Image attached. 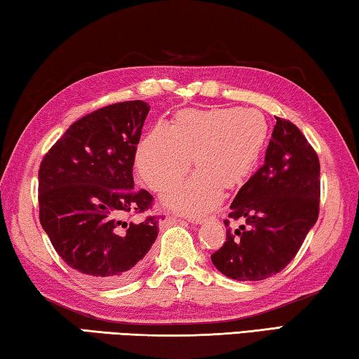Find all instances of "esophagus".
Listing matches in <instances>:
<instances>
[{"label":"esophagus","mask_w":359,"mask_h":359,"mask_svg":"<svg viewBox=\"0 0 359 359\" xmlns=\"http://www.w3.org/2000/svg\"><path fill=\"white\" fill-rule=\"evenodd\" d=\"M168 222H175V217H168ZM188 222L193 223V224H199L203 222V218H190Z\"/></svg>","instance_id":"1"}]
</instances>
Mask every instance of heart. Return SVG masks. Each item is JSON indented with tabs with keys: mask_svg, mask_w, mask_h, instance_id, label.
I'll return each mask as SVG.
<instances>
[{
	"mask_svg": "<svg viewBox=\"0 0 359 359\" xmlns=\"http://www.w3.org/2000/svg\"><path fill=\"white\" fill-rule=\"evenodd\" d=\"M267 135L263 115L253 109H187L172 126L158 123L139 144L136 165L154 190H166L188 172L190 179L174 187L165 203L188 215H201L220 203L224 190H234L257 166Z\"/></svg>",
	"mask_w": 359,
	"mask_h": 359,
	"instance_id": "1",
	"label": "heart"
}]
</instances>
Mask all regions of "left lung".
Returning a JSON list of instances; mask_svg holds the SVG:
<instances>
[{
  "instance_id": "left-lung-1",
  "label": "left lung",
  "mask_w": 359,
  "mask_h": 359,
  "mask_svg": "<svg viewBox=\"0 0 359 359\" xmlns=\"http://www.w3.org/2000/svg\"><path fill=\"white\" fill-rule=\"evenodd\" d=\"M264 165L236 194L229 218L245 224L226 226V242L212 263L234 280H264L296 257L318 218L320 161L294 123L276 117Z\"/></svg>"
}]
</instances>
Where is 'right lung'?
Masks as SVG:
<instances>
[{"instance_id": "obj_1", "label": "right lung", "mask_w": 359, "mask_h": 359, "mask_svg": "<svg viewBox=\"0 0 359 359\" xmlns=\"http://www.w3.org/2000/svg\"><path fill=\"white\" fill-rule=\"evenodd\" d=\"M150 106L125 101L72 123L39 166V220L66 264L100 283L118 285L142 271L158 218L126 220L151 209L136 190V149Z\"/></svg>"}]
</instances>
